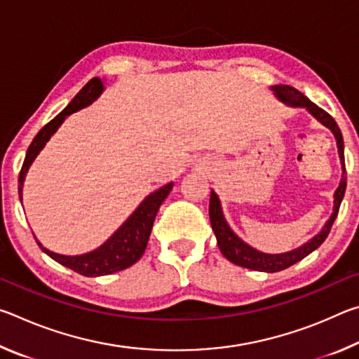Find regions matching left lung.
I'll return each instance as SVG.
<instances>
[{
  "mask_svg": "<svg viewBox=\"0 0 359 359\" xmlns=\"http://www.w3.org/2000/svg\"><path fill=\"white\" fill-rule=\"evenodd\" d=\"M276 93L278 98H280L283 102H287L290 106H299V107H307L309 112L313 114L321 123L326 125L330 128L334 136L337 139V147H339V156L342 160V180H340V185L337 188L336 194H334V212L330 220L325 224V228L321 229V233L315 236L312 241H309L306 245H302L297 248V250L288 252V253H280V255H267V253H261L258 250H255L250 245H247L242 242L238 236H236L233 231L229 229L228 223L224 222L223 214H222V208H220V201H218L217 194L212 191L210 193V203H209V217H210V224L212 229L217 236V244L220 247V252L223 253V257L229 259L231 263L247 267V269H253V271H263V272H278L287 269V267L293 266L297 261H301L302 258H306L307 255H311L315 248H318L321 244H323L325 239L330 234V231L332 228V223L336 220V217L339 214V208L340 203H342V198L345 194V188H347V175H345V160H344V137L342 133H340L339 126L336 123L330 114L323 109L318 107L315 102H312L307 96H304L299 90H296L290 85H276L274 87Z\"/></svg>",
  "mask_w": 359,
  "mask_h": 359,
  "instance_id": "1",
  "label": "left lung"
}]
</instances>
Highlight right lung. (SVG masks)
<instances>
[{
    "instance_id": "add662e5",
    "label": "right lung",
    "mask_w": 359,
    "mask_h": 359,
    "mask_svg": "<svg viewBox=\"0 0 359 359\" xmlns=\"http://www.w3.org/2000/svg\"><path fill=\"white\" fill-rule=\"evenodd\" d=\"M101 92H102L101 79L95 77L92 81H88L83 85L81 92L74 96V100H72L55 118H52L47 125L42 126L38 135L34 136L33 142L29 144V147L27 150L25 161H23L20 174H19V196L20 198H22V187H23V180H25V174L28 171L29 165H32L33 160L36 158V155L39 154V150L44 147L46 142L50 139V136L57 131L58 126L63 123V120L68 117L69 114L76 112L85 106H88L90 102H93L96 98H98ZM171 188H172V184H168L163 188H160V190L151 193L150 196L145 198L142 204L135 210V214H133L128 220L121 224V226L111 236V239H107L104 244L93 252L79 255V257H65V255H58L47 250V248L42 247L39 242L38 245L42 248V252H46L52 259L58 261L60 264L69 267V269L85 277L107 276V274H112V272L123 271L126 267L135 264L136 261L142 257L145 247H147L149 236H150L151 226H154L156 212L160 209L161 203L166 199L169 191H171Z\"/></svg>"
}]
</instances>
